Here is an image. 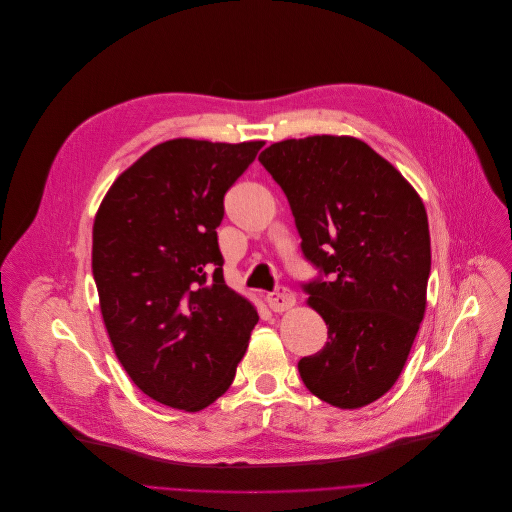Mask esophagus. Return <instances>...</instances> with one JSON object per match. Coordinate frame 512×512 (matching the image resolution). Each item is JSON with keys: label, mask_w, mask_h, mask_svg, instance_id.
Returning <instances> with one entry per match:
<instances>
[{"label": "esophagus", "mask_w": 512, "mask_h": 512, "mask_svg": "<svg viewBox=\"0 0 512 512\" xmlns=\"http://www.w3.org/2000/svg\"><path fill=\"white\" fill-rule=\"evenodd\" d=\"M266 302H268V306H270L274 313H282V311H288L290 306L296 302V296H294L292 290L280 288L276 292L266 294Z\"/></svg>", "instance_id": "esophagus-1"}]
</instances>
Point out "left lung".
Instances as JSON below:
<instances>
[{
  "mask_svg": "<svg viewBox=\"0 0 512 512\" xmlns=\"http://www.w3.org/2000/svg\"><path fill=\"white\" fill-rule=\"evenodd\" d=\"M284 191L300 250L319 276L302 282L327 343L298 361L319 399L355 410L397 381L426 311L430 228L414 187L353 137L315 135L258 157Z\"/></svg>",
  "mask_w": 512,
  "mask_h": 512,
  "instance_id": "obj_1",
  "label": "left lung"
}]
</instances>
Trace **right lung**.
Listing matches in <instances>:
<instances>
[{
  "label": "right lung",
  "instance_id": "1",
  "mask_svg": "<svg viewBox=\"0 0 512 512\" xmlns=\"http://www.w3.org/2000/svg\"><path fill=\"white\" fill-rule=\"evenodd\" d=\"M262 145L165 141L113 183L94 220L92 274L115 353L175 410L199 412L232 385L258 323L226 286L216 228Z\"/></svg>",
  "mask_w": 512,
  "mask_h": 512
}]
</instances>
